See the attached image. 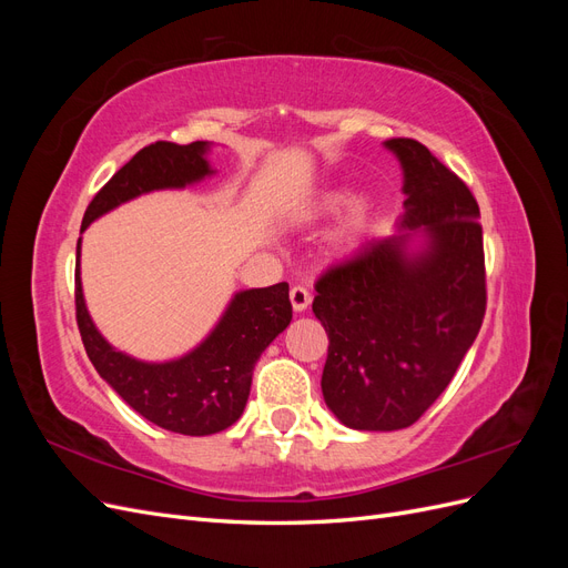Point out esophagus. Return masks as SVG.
<instances>
[{
    "instance_id": "34e87169",
    "label": "esophagus",
    "mask_w": 568,
    "mask_h": 568,
    "mask_svg": "<svg viewBox=\"0 0 568 568\" xmlns=\"http://www.w3.org/2000/svg\"><path fill=\"white\" fill-rule=\"evenodd\" d=\"M288 296H291V305H294L296 313L307 311V305H311V291H307L305 286H294Z\"/></svg>"
}]
</instances>
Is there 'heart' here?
Returning a JSON list of instances; mask_svg holds the SVG:
<instances>
[{"mask_svg":"<svg viewBox=\"0 0 568 568\" xmlns=\"http://www.w3.org/2000/svg\"><path fill=\"white\" fill-rule=\"evenodd\" d=\"M355 203H357L355 194L334 192L322 201L317 213H320V217H336V215H343L346 211H351ZM363 244H365V225H363V220H355L348 227L338 230L329 239L326 253H329L332 261H348V257H353L359 248H363Z\"/></svg>","mask_w":568,"mask_h":568,"instance_id":"1","label":"heart"}]
</instances>
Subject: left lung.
I'll list each match as a JSON object with an SVG mask.
<instances>
[{
  "label": "left lung",
  "mask_w": 568,
  "mask_h": 568,
  "mask_svg": "<svg viewBox=\"0 0 568 568\" xmlns=\"http://www.w3.org/2000/svg\"><path fill=\"white\" fill-rule=\"evenodd\" d=\"M384 146L403 168L398 230L326 270L313 301L329 336L324 403L357 432L415 424L486 315L484 230L469 186L415 140Z\"/></svg>",
  "instance_id": "obj_1"
}]
</instances>
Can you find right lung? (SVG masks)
<instances>
[{
	"mask_svg": "<svg viewBox=\"0 0 568 568\" xmlns=\"http://www.w3.org/2000/svg\"><path fill=\"white\" fill-rule=\"evenodd\" d=\"M209 142H156L118 170L99 189L82 217L80 234L92 222L136 196L159 189H184L215 175ZM80 244L75 253V317L94 369L120 398L144 419L182 436L225 432L246 407L253 367L270 343L291 322L288 284L236 291L225 313L196 348L168 363H144L115 351L101 336L84 305L80 280Z\"/></svg>",
	"mask_w": 568,
	"mask_h": 568,
	"instance_id": "1",
	"label": "right lung"
}]
</instances>
